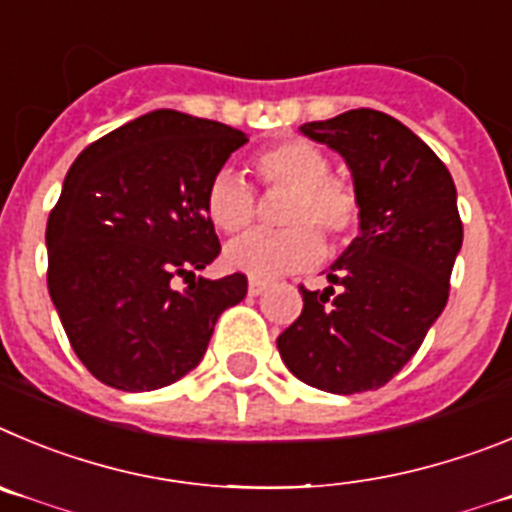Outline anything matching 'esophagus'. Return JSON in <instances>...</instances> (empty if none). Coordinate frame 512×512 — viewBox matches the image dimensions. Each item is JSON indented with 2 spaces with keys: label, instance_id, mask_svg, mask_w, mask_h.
Segmentation results:
<instances>
[{
  "label": "esophagus",
  "instance_id": "obj_1",
  "mask_svg": "<svg viewBox=\"0 0 512 512\" xmlns=\"http://www.w3.org/2000/svg\"><path fill=\"white\" fill-rule=\"evenodd\" d=\"M265 288H267V280H260V278H250V283H247L250 296H260V293H265Z\"/></svg>",
  "mask_w": 512,
  "mask_h": 512
}]
</instances>
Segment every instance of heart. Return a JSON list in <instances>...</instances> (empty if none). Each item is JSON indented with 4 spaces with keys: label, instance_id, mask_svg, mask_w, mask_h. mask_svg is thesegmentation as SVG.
I'll list each match as a JSON object with an SVG mask.
<instances>
[{
    "label": "heart",
    "instance_id": "b5f03b06",
    "mask_svg": "<svg viewBox=\"0 0 512 512\" xmlns=\"http://www.w3.org/2000/svg\"><path fill=\"white\" fill-rule=\"evenodd\" d=\"M257 176L270 191H288L280 232H250L224 250V265L250 278L303 270L321 260L324 242L344 239L359 222L357 191L342 178L329 176V158L308 140H283L252 160ZM204 209L219 232L237 234L255 222L257 199L234 170L222 168L206 186Z\"/></svg>",
    "mask_w": 512,
    "mask_h": 512
}]
</instances>
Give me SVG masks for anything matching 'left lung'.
<instances>
[{
    "label": "left lung",
    "mask_w": 512,
    "mask_h": 512,
    "mask_svg": "<svg viewBox=\"0 0 512 512\" xmlns=\"http://www.w3.org/2000/svg\"><path fill=\"white\" fill-rule=\"evenodd\" d=\"M301 132L347 163L359 234L324 270L329 288H301L303 311L278 352L311 388L365 393L408 365L444 311L464 234L457 188L434 150L390 114L352 109Z\"/></svg>",
    "instance_id": "obj_1"
}]
</instances>
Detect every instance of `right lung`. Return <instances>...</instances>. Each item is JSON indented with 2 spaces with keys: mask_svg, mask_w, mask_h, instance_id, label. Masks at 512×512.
Instances as JSON below:
<instances>
[{
  "mask_svg": "<svg viewBox=\"0 0 512 512\" xmlns=\"http://www.w3.org/2000/svg\"><path fill=\"white\" fill-rule=\"evenodd\" d=\"M245 142L222 122L155 109L68 170L45 232L48 290L73 352L104 385L142 393L181 380L224 308L247 296L242 273L196 278L222 250L206 186Z\"/></svg>",
  "mask_w": 512,
  "mask_h": 512,
  "instance_id": "right-lung-1",
  "label": "right lung"
}]
</instances>
